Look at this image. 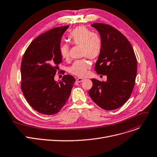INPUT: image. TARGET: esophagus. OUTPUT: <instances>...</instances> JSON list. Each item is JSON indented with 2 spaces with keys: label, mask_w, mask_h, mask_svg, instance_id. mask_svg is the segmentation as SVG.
Here are the masks:
<instances>
[{
  "label": "esophagus",
  "mask_w": 157,
  "mask_h": 157,
  "mask_svg": "<svg viewBox=\"0 0 157 157\" xmlns=\"http://www.w3.org/2000/svg\"><path fill=\"white\" fill-rule=\"evenodd\" d=\"M83 80H84V79L81 78H78L76 79V82H82Z\"/></svg>",
  "instance_id": "obj_1"
}]
</instances>
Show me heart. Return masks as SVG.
Segmentation results:
<instances>
[{"label":"heart","instance_id":"1","mask_svg":"<svg viewBox=\"0 0 157 157\" xmlns=\"http://www.w3.org/2000/svg\"><path fill=\"white\" fill-rule=\"evenodd\" d=\"M67 40L72 45L81 46V55L90 59H97L101 52L103 41L101 36L91 31L86 27L79 26L71 30L68 33ZM70 47L67 44H62L59 46V52L63 59H67L69 56ZM90 64L86 59L76 60L69 67L71 74L78 77L86 76Z\"/></svg>","mask_w":157,"mask_h":157}]
</instances>
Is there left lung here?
I'll use <instances>...</instances> for the list:
<instances>
[{"label":"left lung","instance_id":"left-lung-1","mask_svg":"<svg viewBox=\"0 0 157 157\" xmlns=\"http://www.w3.org/2000/svg\"><path fill=\"white\" fill-rule=\"evenodd\" d=\"M103 41L102 50L95 70L106 75L107 81L91 79L93 86L88 91L92 100L104 110L121 107L132 92L137 72V59L127 38L112 26L93 23Z\"/></svg>","mask_w":157,"mask_h":157}]
</instances>
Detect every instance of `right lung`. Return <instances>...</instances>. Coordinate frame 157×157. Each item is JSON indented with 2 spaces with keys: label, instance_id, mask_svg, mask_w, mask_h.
I'll list each match as a JSON object with an SVG mask.
<instances>
[{
  "label": "right lung",
  "instance_id": "obj_1",
  "mask_svg": "<svg viewBox=\"0 0 157 157\" xmlns=\"http://www.w3.org/2000/svg\"><path fill=\"white\" fill-rule=\"evenodd\" d=\"M68 28L56 27L37 36L22 59L21 88L30 106L40 113H58L67 102L76 81L69 75L59 82L54 80L62 62L59 52L60 40Z\"/></svg>",
  "mask_w": 157,
  "mask_h": 157
}]
</instances>
